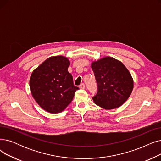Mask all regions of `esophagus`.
<instances>
[{"instance_id":"esophagus-1","label":"esophagus","mask_w":161,"mask_h":161,"mask_svg":"<svg viewBox=\"0 0 161 161\" xmlns=\"http://www.w3.org/2000/svg\"><path fill=\"white\" fill-rule=\"evenodd\" d=\"M85 87H86V86H85V83H82L81 85H80V88H82V89H85Z\"/></svg>"}]
</instances>
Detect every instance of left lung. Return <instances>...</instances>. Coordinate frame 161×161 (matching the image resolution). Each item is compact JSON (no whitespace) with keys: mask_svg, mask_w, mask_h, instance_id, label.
Here are the masks:
<instances>
[{"mask_svg":"<svg viewBox=\"0 0 161 161\" xmlns=\"http://www.w3.org/2000/svg\"><path fill=\"white\" fill-rule=\"evenodd\" d=\"M97 90L94 103L105 109L117 108L130 96L134 82L132 76L120 61L105 57L92 64Z\"/></svg>","mask_w":161,"mask_h":161,"instance_id":"8db88e82","label":"left lung"}]
</instances>
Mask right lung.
<instances>
[{
	"label": "right lung",
	"instance_id": "obj_1",
	"mask_svg": "<svg viewBox=\"0 0 161 161\" xmlns=\"http://www.w3.org/2000/svg\"><path fill=\"white\" fill-rule=\"evenodd\" d=\"M70 62L62 56H53L38 67L30 78L33 97L41 108L51 113L64 111L73 99L76 90L71 74L68 72Z\"/></svg>",
	"mask_w": 161,
	"mask_h": 161
}]
</instances>
